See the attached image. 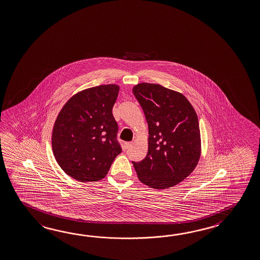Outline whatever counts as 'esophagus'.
Wrapping results in <instances>:
<instances>
[{
  "label": "esophagus",
  "mask_w": 260,
  "mask_h": 260,
  "mask_svg": "<svg viewBox=\"0 0 260 260\" xmlns=\"http://www.w3.org/2000/svg\"><path fill=\"white\" fill-rule=\"evenodd\" d=\"M132 144H133L132 142H125V143H124V145H123V149H124V150L129 149V148L132 146Z\"/></svg>",
  "instance_id": "1"
}]
</instances>
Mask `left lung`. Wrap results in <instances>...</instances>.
Returning a JSON list of instances; mask_svg holds the SVG:
<instances>
[{"mask_svg":"<svg viewBox=\"0 0 260 260\" xmlns=\"http://www.w3.org/2000/svg\"><path fill=\"white\" fill-rule=\"evenodd\" d=\"M149 127L148 152L133 162L139 181L153 189H168L186 179L198 166L201 139L198 115L187 98L162 85H135Z\"/></svg>","mask_w":260,"mask_h":260,"instance_id":"left-lung-1","label":"left lung"}]
</instances>
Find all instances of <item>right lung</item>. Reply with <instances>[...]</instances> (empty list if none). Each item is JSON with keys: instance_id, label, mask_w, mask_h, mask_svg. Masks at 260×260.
Listing matches in <instances>:
<instances>
[{"instance_id": "right-lung-1", "label": "right lung", "mask_w": 260, "mask_h": 260, "mask_svg": "<svg viewBox=\"0 0 260 260\" xmlns=\"http://www.w3.org/2000/svg\"><path fill=\"white\" fill-rule=\"evenodd\" d=\"M119 90V85L108 84L79 91L56 118L52 151L60 169L77 181L102 180L121 152L112 115Z\"/></svg>"}]
</instances>
